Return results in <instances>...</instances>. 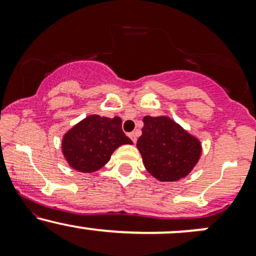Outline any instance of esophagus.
<instances>
[{
	"label": "esophagus",
	"mask_w": 256,
	"mask_h": 256,
	"mask_svg": "<svg viewBox=\"0 0 256 256\" xmlns=\"http://www.w3.org/2000/svg\"><path fill=\"white\" fill-rule=\"evenodd\" d=\"M128 136H130V138L132 140V142H134V143L137 142V136H138V134H137L136 131L131 132V134H128Z\"/></svg>",
	"instance_id": "1"
}]
</instances>
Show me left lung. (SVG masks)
<instances>
[{
  "mask_svg": "<svg viewBox=\"0 0 256 256\" xmlns=\"http://www.w3.org/2000/svg\"><path fill=\"white\" fill-rule=\"evenodd\" d=\"M143 122L137 148L146 171L161 182H174L189 174L201 156L198 138L168 116H146Z\"/></svg>",
  "mask_w": 256,
  "mask_h": 256,
  "instance_id": "obj_1",
  "label": "left lung"
}]
</instances>
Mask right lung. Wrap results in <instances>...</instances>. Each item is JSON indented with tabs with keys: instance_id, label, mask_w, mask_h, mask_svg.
<instances>
[{
	"instance_id": "1",
	"label": "right lung",
	"mask_w": 256,
	"mask_h": 256,
	"mask_svg": "<svg viewBox=\"0 0 256 256\" xmlns=\"http://www.w3.org/2000/svg\"><path fill=\"white\" fill-rule=\"evenodd\" d=\"M122 144H132V140L122 130V119L95 114L64 134L62 152L72 168L91 173L104 167L113 152Z\"/></svg>"
}]
</instances>
